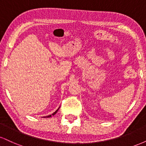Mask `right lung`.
Returning a JSON list of instances; mask_svg holds the SVG:
<instances>
[{
	"label": "right lung",
	"mask_w": 146,
	"mask_h": 146,
	"mask_svg": "<svg viewBox=\"0 0 146 146\" xmlns=\"http://www.w3.org/2000/svg\"><path fill=\"white\" fill-rule=\"evenodd\" d=\"M59 108H60V107H59V108H58V110H56V111H55V112H54V113H53V114H52V115H48V116H46V117H44V118H46H46H48V117H51V115H55V114H56V113H57V112H58V110H59Z\"/></svg>",
	"instance_id": "add662e5"
}]
</instances>
